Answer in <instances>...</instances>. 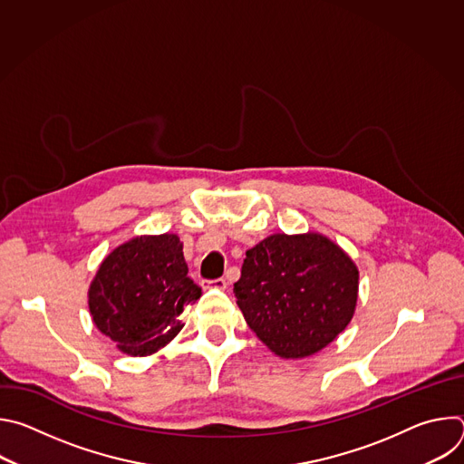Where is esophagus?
<instances>
[{
  "label": "esophagus",
  "mask_w": 464,
  "mask_h": 464,
  "mask_svg": "<svg viewBox=\"0 0 464 464\" xmlns=\"http://www.w3.org/2000/svg\"><path fill=\"white\" fill-rule=\"evenodd\" d=\"M204 286H206V288H215V290H226L227 283H226V279H215V281L204 283Z\"/></svg>",
  "instance_id": "obj_1"
}]
</instances>
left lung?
<instances>
[{"label": "left lung", "mask_w": 464, "mask_h": 464, "mask_svg": "<svg viewBox=\"0 0 464 464\" xmlns=\"http://www.w3.org/2000/svg\"><path fill=\"white\" fill-rule=\"evenodd\" d=\"M360 272L334 240L308 231L274 233L246 251L237 304L256 338L274 354H317L351 323Z\"/></svg>", "instance_id": "left-lung-1"}]
</instances>
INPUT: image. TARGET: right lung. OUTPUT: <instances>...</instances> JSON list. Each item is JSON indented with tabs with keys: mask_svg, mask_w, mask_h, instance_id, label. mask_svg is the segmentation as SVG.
I'll return each instance as SVG.
<instances>
[{
	"mask_svg": "<svg viewBox=\"0 0 464 464\" xmlns=\"http://www.w3.org/2000/svg\"><path fill=\"white\" fill-rule=\"evenodd\" d=\"M174 233L138 235L110 251L88 288L95 326L128 356H150L183 328L181 314L202 295L187 276Z\"/></svg>",
	"mask_w": 464,
	"mask_h": 464,
	"instance_id": "obj_1",
	"label": "right lung"
}]
</instances>
